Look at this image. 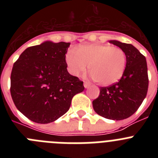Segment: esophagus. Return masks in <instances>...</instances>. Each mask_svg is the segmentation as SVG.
Returning <instances> with one entry per match:
<instances>
[{
  "mask_svg": "<svg viewBox=\"0 0 158 158\" xmlns=\"http://www.w3.org/2000/svg\"><path fill=\"white\" fill-rule=\"evenodd\" d=\"M90 85H91V84L89 83V81H84V86H85V89L89 88L90 87Z\"/></svg>",
  "mask_w": 158,
  "mask_h": 158,
  "instance_id": "obj_1",
  "label": "esophagus"
}]
</instances>
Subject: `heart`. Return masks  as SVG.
<instances>
[{
    "mask_svg": "<svg viewBox=\"0 0 158 158\" xmlns=\"http://www.w3.org/2000/svg\"><path fill=\"white\" fill-rule=\"evenodd\" d=\"M68 69L78 76L89 68L99 85L108 86L120 80L127 65L126 54L121 48L110 44L93 43L71 47L65 54Z\"/></svg>",
    "mask_w": 158,
    "mask_h": 158,
    "instance_id": "b5f03b06",
    "label": "heart"
}]
</instances>
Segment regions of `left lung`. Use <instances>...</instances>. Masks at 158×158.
<instances>
[{
	"instance_id": "obj_1",
	"label": "left lung",
	"mask_w": 158,
	"mask_h": 158,
	"mask_svg": "<svg viewBox=\"0 0 158 158\" xmlns=\"http://www.w3.org/2000/svg\"><path fill=\"white\" fill-rule=\"evenodd\" d=\"M109 43L125 52L126 69L121 79L107 87H100V96L93 101V109L100 116L122 120L131 116L146 98L149 85L147 63L144 55L128 43Z\"/></svg>"
}]
</instances>
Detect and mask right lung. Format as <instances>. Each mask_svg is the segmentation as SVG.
<instances>
[{"instance_id": "right-lung-1", "label": "right lung", "mask_w": 158, "mask_h": 158, "mask_svg": "<svg viewBox=\"0 0 158 158\" xmlns=\"http://www.w3.org/2000/svg\"><path fill=\"white\" fill-rule=\"evenodd\" d=\"M69 45L46 41L26 49L14 63L11 96L16 108L33 122L58 119L69 109L73 97L85 89L83 81L67 71Z\"/></svg>"}]
</instances>
